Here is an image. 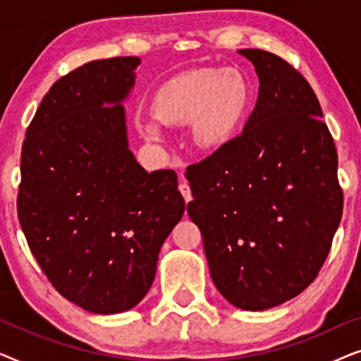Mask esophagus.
Returning <instances> with one entry per match:
<instances>
[{"label": "esophagus", "instance_id": "34e87169", "mask_svg": "<svg viewBox=\"0 0 361 361\" xmlns=\"http://www.w3.org/2000/svg\"><path fill=\"white\" fill-rule=\"evenodd\" d=\"M179 190H180L182 197H184V200L187 202V204H189V202L192 200V192H190V187H189V184H187L185 180H182L180 184H179Z\"/></svg>", "mask_w": 361, "mask_h": 361}]
</instances>
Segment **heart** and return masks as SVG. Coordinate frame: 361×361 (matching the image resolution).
<instances>
[{"mask_svg":"<svg viewBox=\"0 0 361 361\" xmlns=\"http://www.w3.org/2000/svg\"><path fill=\"white\" fill-rule=\"evenodd\" d=\"M251 106V85L238 68H194L171 77L152 97L154 120L140 123L146 140H164L161 126L190 123L192 140L214 152L238 136Z\"/></svg>","mask_w":361,"mask_h":361,"instance_id":"b5f03b06","label":"heart"}]
</instances>
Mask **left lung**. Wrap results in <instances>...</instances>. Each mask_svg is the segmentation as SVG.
I'll use <instances>...</instances> for the list:
<instances>
[{"label":"left lung","instance_id":"left-lung-1","mask_svg":"<svg viewBox=\"0 0 361 361\" xmlns=\"http://www.w3.org/2000/svg\"><path fill=\"white\" fill-rule=\"evenodd\" d=\"M259 78L243 131L187 167L214 284L235 307L268 310L299 295L342 219L337 151L307 80L283 59L240 49Z\"/></svg>","mask_w":361,"mask_h":361}]
</instances>
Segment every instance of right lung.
<instances>
[{"mask_svg": "<svg viewBox=\"0 0 361 361\" xmlns=\"http://www.w3.org/2000/svg\"><path fill=\"white\" fill-rule=\"evenodd\" d=\"M140 57L93 61L62 77L26 131L19 224L63 298L92 314L137 305L185 210L171 169L147 172L128 142L125 100Z\"/></svg>", "mask_w": 361, "mask_h": 361, "instance_id": "add662e5", "label": "right lung"}]
</instances>
